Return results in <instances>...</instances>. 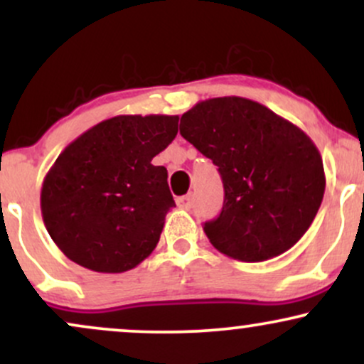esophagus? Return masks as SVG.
I'll list each match as a JSON object with an SVG mask.
<instances>
[{
    "label": "esophagus",
    "instance_id": "obj_1",
    "mask_svg": "<svg viewBox=\"0 0 364 364\" xmlns=\"http://www.w3.org/2000/svg\"><path fill=\"white\" fill-rule=\"evenodd\" d=\"M178 207L183 208V210H190L191 205H193V196L191 195H185V196H179L176 200Z\"/></svg>",
    "mask_w": 364,
    "mask_h": 364
}]
</instances>
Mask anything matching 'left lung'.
I'll return each mask as SVG.
<instances>
[{
	"label": "left lung",
	"mask_w": 364,
	"mask_h": 364,
	"mask_svg": "<svg viewBox=\"0 0 364 364\" xmlns=\"http://www.w3.org/2000/svg\"><path fill=\"white\" fill-rule=\"evenodd\" d=\"M179 133L223 178V212L203 225L215 250L263 262L301 240L325 193L321 156L301 128L260 102L228 95L196 102Z\"/></svg>",
	"instance_id": "obj_1"
}]
</instances>
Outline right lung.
I'll use <instances>...</instances> for the list:
<instances>
[{
  "instance_id": "add662e5",
  "label": "right lung",
  "mask_w": 364,
  "mask_h": 364,
  "mask_svg": "<svg viewBox=\"0 0 364 364\" xmlns=\"http://www.w3.org/2000/svg\"><path fill=\"white\" fill-rule=\"evenodd\" d=\"M179 116L119 114L83 132L41 188L49 236L70 260L101 274L135 269L154 252L174 205L168 169L152 159L178 135Z\"/></svg>"
}]
</instances>
